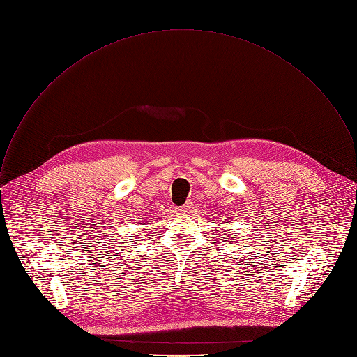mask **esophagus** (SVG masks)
Wrapping results in <instances>:
<instances>
[{
    "label": "esophagus",
    "mask_w": 357,
    "mask_h": 357,
    "mask_svg": "<svg viewBox=\"0 0 357 357\" xmlns=\"http://www.w3.org/2000/svg\"><path fill=\"white\" fill-rule=\"evenodd\" d=\"M191 206H192V204L191 202H185L183 206H180V208H177L180 212H188L190 209H191Z\"/></svg>",
    "instance_id": "esophagus-1"
}]
</instances>
